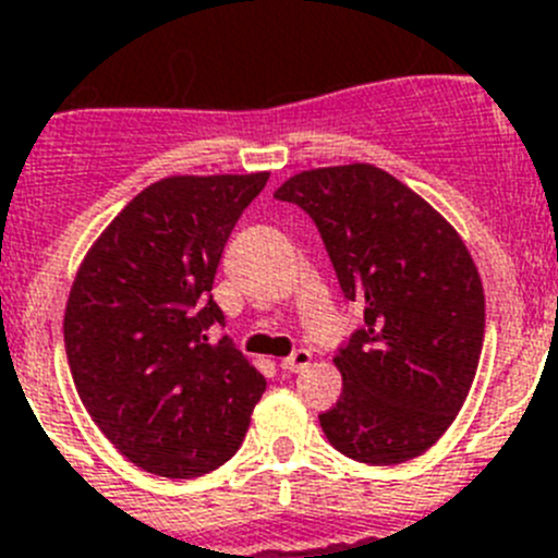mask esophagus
Listing matches in <instances>:
<instances>
[{
	"label": "esophagus",
	"mask_w": 558,
	"mask_h": 558,
	"mask_svg": "<svg viewBox=\"0 0 558 558\" xmlns=\"http://www.w3.org/2000/svg\"><path fill=\"white\" fill-rule=\"evenodd\" d=\"M310 363H313V352H307V349H295L290 357L282 360V368L284 372H302Z\"/></svg>",
	"instance_id": "obj_1"
}]
</instances>
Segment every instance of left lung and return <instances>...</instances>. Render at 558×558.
<instances>
[{
	"label": "left lung",
	"mask_w": 558,
	"mask_h": 558,
	"mask_svg": "<svg viewBox=\"0 0 558 558\" xmlns=\"http://www.w3.org/2000/svg\"><path fill=\"white\" fill-rule=\"evenodd\" d=\"M274 198L315 220L366 327L335 354L340 399L322 413L343 456L388 466L430 450L456 422L483 349V282L456 226L366 161L290 175Z\"/></svg>",
	"instance_id": "1"
}]
</instances>
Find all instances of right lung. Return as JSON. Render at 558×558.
<instances>
[{
  "instance_id": "right-lung-1",
  "label": "right lung",
  "mask_w": 558,
  "mask_h": 558,
  "mask_svg": "<svg viewBox=\"0 0 558 558\" xmlns=\"http://www.w3.org/2000/svg\"><path fill=\"white\" fill-rule=\"evenodd\" d=\"M245 175H167L102 229L69 290L63 340L77 397L122 456L161 477L229 461L265 377L223 338L206 302L245 206L268 184Z\"/></svg>"
}]
</instances>
